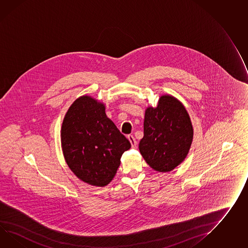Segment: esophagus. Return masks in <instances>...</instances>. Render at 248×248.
Returning <instances> with one entry per match:
<instances>
[{"label": "esophagus", "mask_w": 248, "mask_h": 248, "mask_svg": "<svg viewBox=\"0 0 248 248\" xmlns=\"http://www.w3.org/2000/svg\"><path fill=\"white\" fill-rule=\"evenodd\" d=\"M128 140H130V142H131V144H132V148L136 149V148H137V141H136V140L133 137V135H131V134L128 135Z\"/></svg>", "instance_id": "obj_1"}]
</instances>
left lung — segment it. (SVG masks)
Returning <instances> with one entry per match:
<instances>
[{"mask_svg":"<svg viewBox=\"0 0 248 248\" xmlns=\"http://www.w3.org/2000/svg\"><path fill=\"white\" fill-rule=\"evenodd\" d=\"M193 135L185 107L175 97L162 96L156 108L146 110L140 152L154 170L169 172L186 157Z\"/></svg>","mask_w":248,"mask_h":248,"instance_id":"obj_1","label":"left lung"}]
</instances>
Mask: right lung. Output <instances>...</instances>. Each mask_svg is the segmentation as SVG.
I'll return each instance as SVG.
<instances>
[{
  "mask_svg": "<svg viewBox=\"0 0 248 248\" xmlns=\"http://www.w3.org/2000/svg\"><path fill=\"white\" fill-rule=\"evenodd\" d=\"M61 141L69 168L80 180L104 186L114 178L124 151L131 148L105 113V106L88 96L76 99L62 125Z\"/></svg>",
  "mask_w": 248,
  "mask_h": 248,
  "instance_id": "add662e5",
  "label": "right lung"
}]
</instances>
